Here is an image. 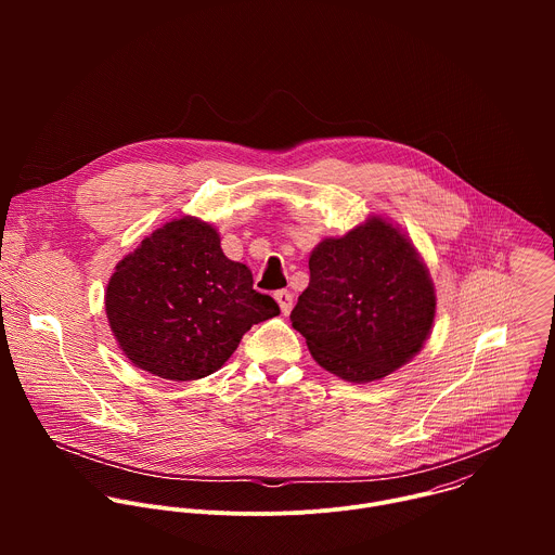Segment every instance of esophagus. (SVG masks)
I'll list each match as a JSON object with an SVG mask.
<instances>
[{"instance_id": "obj_1", "label": "esophagus", "mask_w": 555, "mask_h": 555, "mask_svg": "<svg viewBox=\"0 0 555 555\" xmlns=\"http://www.w3.org/2000/svg\"><path fill=\"white\" fill-rule=\"evenodd\" d=\"M274 298H276V302H279V307H281L283 313H289V311H292L294 298H292V294H289L287 289H279V292L274 294Z\"/></svg>"}]
</instances>
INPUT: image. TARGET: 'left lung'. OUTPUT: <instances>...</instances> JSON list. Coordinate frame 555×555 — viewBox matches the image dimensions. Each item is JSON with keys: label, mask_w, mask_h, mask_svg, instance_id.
Instances as JSON below:
<instances>
[{"label": "left lung", "mask_w": 555, "mask_h": 555, "mask_svg": "<svg viewBox=\"0 0 555 555\" xmlns=\"http://www.w3.org/2000/svg\"><path fill=\"white\" fill-rule=\"evenodd\" d=\"M435 285L415 246L371 217L309 257V285L289 313L309 353L347 382L382 379L424 347L435 321Z\"/></svg>", "instance_id": "1"}]
</instances>
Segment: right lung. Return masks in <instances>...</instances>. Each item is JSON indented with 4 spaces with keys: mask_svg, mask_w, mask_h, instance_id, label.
Instances as JSON below:
<instances>
[{
    "mask_svg": "<svg viewBox=\"0 0 555 555\" xmlns=\"http://www.w3.org/2000/svg\"><path fill=\"white\" fill-rule=\"evenodd\" d=\"M105 309L125 356L176 382L215 373L253 325L281 313L253 287L248 266L223 255L217 230L195 217L157 228L116 266Z\"/></svg>",
    "mask_w": 555,
    "mask_h": 555,
    "instance_id": "1",
    "label": "right lung"
}]
</instances>
